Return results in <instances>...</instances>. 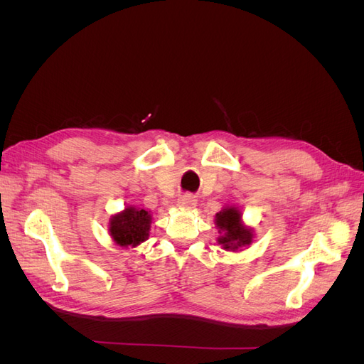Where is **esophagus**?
I'll return each mask as SVG.
<instances>
[{
  "instance_id": "34e87169",
  "label": "esophagus",
  "mask_w": 364,
  "mask_h": 364,
  "mask_svg": "<svg viewBox=\"0 0 364 364\" xmlns=\"http://www.w3.org/2000/svg\"><path fill=\"white\" fill-rule=\"evenodd\" d=\"M178 205L185 206V208H193L196 205V197L190 193H185L178 199Z\"/></svg>"
}]
</instances>
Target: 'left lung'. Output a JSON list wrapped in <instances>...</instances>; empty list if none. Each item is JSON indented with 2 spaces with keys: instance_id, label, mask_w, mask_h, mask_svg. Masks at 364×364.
<instances>
[{
  "instance_id": "1",
  "label": "left lung",
  "mask_w": 364,
  "mask_h": 364,
  "mask_svg": "<svg viewBox=\"0 0 364 364\" xmlns=\"http://www.w3.org/2000/svg\"><path fill=\"white\" fill-rule=\"evenodd\" d=\"M215 218L220 234H222V237L218 238V243L223 246V249L235 250L250 243V230L241 225V215L235 208L223 209L222 213H218L215 215Z\"/></svg>"
}]
</instances>
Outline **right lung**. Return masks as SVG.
<instances>
[{"label":"right lung","instance_id":"obj_1","mask_svg":"<svg viewBox=\"0 0 364 364\" xmlns=\"http://www.w3.org/2000/svg\"><path fill=\"white\" fill-rule=\"evenodd\" d=\"M151 217L146 209L126 208L111 218L109 230L119 246H138L149 237Z\"/></svg>","mask_w":364,"mask_h":364}]
</instances>
